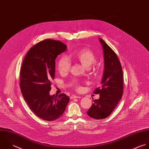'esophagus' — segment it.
I'll return each mask as SVG.
<instances>
[{
	"label": "esophagus",
	"mask_w": 149,
	"mask_h": 149,
	"mask_svg": "<svg viewBox=\"0 0 149 149\" xmlns=\"http://www.w3.org/2000/svg\"><path fill=\"white\" fill-rule=\"evenodd\" d=\"M81 98V97H80V96H76V95H71L70 97V99H74V98Z\"/></svg>",
	"instance_id": "34e87169"
}]
</instances>
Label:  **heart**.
I'll return each instance as SVG.
<instances>
[{
  "mask_svg": "<svg viewBox=\"0 0 149 149\" xmlns=\"http://www.w3.org/2000/svg\"><path fill=\"white\" fill-rule=\"evenodd\" d=\"M74 57L85 67L88 68L91 66L90 69H92L94 70H97L98 68L97 65L95 62L96 61L95 54L93 50L90 49L84 48L78 51L74 54ZM56 67L59 73L61 74H64L70 70L71 65L66 57L62 56L58 59ZM72 84L77 90L80 91L81 90V87L77 83L73 82Z\"/></svg>",
  "mask_w": 149,
  "mask_h": 149,
  "instance_id": "1",
  "label": "heart"
}]
</instances>
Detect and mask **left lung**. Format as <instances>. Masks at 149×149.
I'll return each mask as SVG.
<instances>
[{
    "instance_id": "left-lung-1",
    "label": "left lung",
    "mask_w": 149,
    "mask_h": 149,
    "mask_svg": "<svg viewBox=\"0 0 149 149\" xmlns=\"http://www.w3.org/2000/svg\"><path fill=\"white\" fill-rule=\"evenodd\" d=\"M104 52V68L100 86L94 94H99L98 99L94 100L87 114L95 119L107 117L115 109L123 91V72L120 60L116 54L105 42L99 38Z\"/></svg>"
}]
</instances>
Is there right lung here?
I'll return each mask as SVG.
<instances>
[{
    "instance_id": "1",
    "label": "right lung",
    "mask_w": 149,
    "mask_h": 149,
    "mask_svg": "<svg viewBox=\"0 0 149 149\" xmlns=\"http://www.w3.org/2000/svg\"><path fill=\"white\" fill-rule=\"evenodd\" d=\"M66 47L59 40L41 41L30 49L21 66L19 85L24 98L31 110L43 120L59 118L69 102L65 94H49L55 77V58Z\"/></svg>"
}]
</instances>
